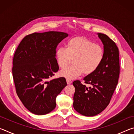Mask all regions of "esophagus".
<instances>
[{"label": "esophagus", "instance_id": "34e87169", "mask_svg": "<svg viewBox=\"0 0 134 134\" xmlns=\"http://www.w3.org/2000/svg\"><path fill=\"white\" fill-rule=\"evenodd\" d=\"M66 81H67V85H70V84H71V83H72L71 80H69V79H67Z\"/></svg>", "mask_w": 134, "mask_h": 134}]
</instances>
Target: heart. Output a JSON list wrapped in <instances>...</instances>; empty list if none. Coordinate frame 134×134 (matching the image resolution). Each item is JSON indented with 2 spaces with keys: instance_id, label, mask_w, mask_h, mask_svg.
Here are the masks:
<instances>
[{
  "instance_id": "heart-1",
  "label": "heart",
  "mask_w": 134,
  "mask_h": 134,
  "mask_svg": "<svg viewBox=\"0 0 134 134\" xmlns=\"http://www.w3.org/2000/svg\"><path fill=\"white\" fill-rule=\"evenodd\" d=\"M57 63L64 69L74 60V65L61 71L60 76L69 80L74 79L83 73L90 75L98 69L104 58L102 47L83 37H76L67 42V48L61 47L56 51Z\"/></svg>"
}]
</instances>
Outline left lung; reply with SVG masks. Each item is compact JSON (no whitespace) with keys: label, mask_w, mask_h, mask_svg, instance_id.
Listing matches in <instances>:
<instances>
[{"label":"left lung","mask_w":134,"mask_h":134,"mask_svg":"<svg viewBox=\"0 0 134 134\" xmlns=\"http://www.w3.org/2000/svg\"><path fill=\"white\" fill-rule=\"evenodd\" d=\"M98 37L104 47V58L101 65L93 73L86 76L85 83L80 80L73 81L75 87L73 107L77 112L86 116L99 114L109 104L118 82L119 76V49L114 41L103 34Z\"/></svg>","instance_id":"obj_1"}]
</instances>
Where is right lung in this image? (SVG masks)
Wrapping results in <instances>:
<instances>
[{"label":"right lung","mask_w":134,"mask_h":134,"mask_svg":"<svg viewBox=\"0 0 134 134\" xmlns=\"http://www.w3.org/2000/svg\"><path fill=\"white\" fill-rule=\"evenodd\" d=\"M68 34L49 31L25 37L13 58L16 92L25 108L36 115H45L56 106L58 94L67 86L64 77L48 79L57 72L56 48Z\"/></svg>","instance_id":"add662e5"}]
</instances>
